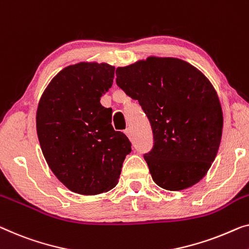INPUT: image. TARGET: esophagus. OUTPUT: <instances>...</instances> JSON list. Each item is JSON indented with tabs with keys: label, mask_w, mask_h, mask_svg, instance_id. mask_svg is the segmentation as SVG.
<instances>
[{
	"label": "esophagus",
	"mask_w": 249,
	"mask_h": 249,
	"mask_svg": "<svg viewBox=\"0 0 249 249\" xmlns=\"http://www.w3.org/2000/svg\"><path fill=\"white\" fill-rule=\"evenodd\" d=\"M124 133H125V134H126V135H127V136H128V137H131V135H132V132H131V128H128V127H127V128H126V129H125V131H124Z\"/></svg>",
	"instance_id": "1"
}]
</instances>
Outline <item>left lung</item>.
<instances>
[{
    "label": "left lung",
    "mask_w": 249,
    "mask_h": 249,
    "mask_svg": "<svg viewBox=\"0 0 249 249\" xmlns=\"http://www.w3.org/2000/svg\"><path fill=\"white\" fill-rule=\"evenodd\" d=\"M116 84L139 101L154 145L144 154L159 187L180 191L206 176L220 145L221 105L203 73L178 58L148 57L116 69Z\"/></svg>",
    "instance_id": "obj_1"
}]
</instances>
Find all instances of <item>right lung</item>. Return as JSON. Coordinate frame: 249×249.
I'll use <instances>...</instances> for the list:
<instances>
[{"label": "right lung", "mask_w": 249, "mask_h": 249, "mask_svg": "<svg viewBox=\"0 0 249 249\" xmlns=\"http://www.w3.org/2000/svg\"><path fill=\"white\" fill-rule=\"evenodd\" d=\"M115 67L79 62L53 77L36 109L43 157L60 182L79 195H98L117 184L132 151L124 133L114 131L112 108L101 97L112 87Z\"/></svg>", "instance_id": "obj_1"}]
</instances>
